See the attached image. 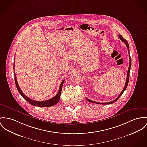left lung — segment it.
Returning <instances> with one entry per match:
<instances>
[{"label":"left lung","instance_id":"obj_1","mask_svg":"<svg viewBox=\"0 0 147 147\" xmlns=\"http://www.w3.org/2000/svg\"><path fill=\"white\" fill-rule=\"evenodd\" d=\"M119 38H120V39L123 42H124L125 44L126 45V47H127V50H128V53H129V61H130V63H129V68H128V70H127V78H126V82H125V87L124 88V89L123 90H122V92L120 93V94L119 95V96L115 99V100H114L113 101L109 102H106V103H100V102H97L93 101H92V100H89V99H88V98H86L87 99V100L88 101L90 102H92V103H97V104H101V105H109V104H111V103H114L116 101H117L119 98V97L123 94V93H124V92L125 90H126V87H127V84H128V83H129V76H130V68H131V57H130V52H129V44H128V42H127V41L123 37V36L121 35V34H119Z\"/></svg>","mask_w":147,"mask_h":147}]
</instances>
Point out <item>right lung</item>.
<instances>
[{
	"instance_id": "obj_1",
	"label": "right lung",
	"mask_w": 147,
	"mask_h": 147,
	"mask_svg": "<svg viewBox=\"0 0 147 147\" xmlns=\"http://www.w3.org/2000/svg\"><path fill=\"white\" fill-rule=\"evenodd\" d=\"M14 80H15V83H16V85L17 87V88L18 90L19 93H20V94L22 96L24 100H26L28 102H29L31 105L34 106H38V107H51L53 106H54L55 105H56L57 103H58V102L60 100V94H61V90H62V87H63V84H64V80H63V82L61 83L59 88V91L58 93H57V95L55 96H54V97L46 100L44 101H34L32 100L31 99H30V98H28V97H27L25 94H24V93H23L22 91L21 90V88H20L18 82L17 81V78H16V74L14 73Z\"/></svg>"
}]
</instances>
